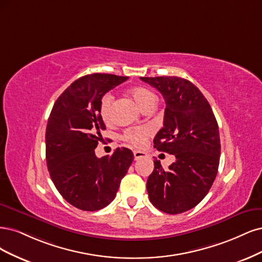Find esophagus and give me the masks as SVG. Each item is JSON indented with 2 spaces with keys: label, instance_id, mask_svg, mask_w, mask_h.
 <instances>
[{
  "label": "esophagus",
  "instance_id": "34e87169",
  "mask_svg": "<svg viewBox=\"0 0 262 262\" xmlns=\"http://www.w3.org/2000/svg\"><path fill=\"white\" fill-rule=\"evenodd\" d=\"M148 155L146 152H143V151H138V150H135L134 151V158L135 160H140L143 158H147Z\"/></svg>",
  "mask_w": 262,
  "mask_h": 262
}]
</instances>
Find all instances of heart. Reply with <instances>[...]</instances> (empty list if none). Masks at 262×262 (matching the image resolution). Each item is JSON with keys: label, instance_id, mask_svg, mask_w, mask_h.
I'll use <instances>...</instances> for the list:
<instances>
[{"label": "heart", "instance_id": "b5f03b06", "mask_svg": "<svg viewBox=\"0 0 262 262\" xmlns=\"http://www.w3.org/2000/svg\"><path fill=\"white\" fill-rule=\"evenodd\" d=\"M130 95L133 99L141 108H145L149 104H156V97L150 90L142 88V87H136L132 89ZM113 95L111 92H106L105 95L102 96L100 100V106H99V113L101 119L104 122L111 121L112 116V103H113ZM152 134V129L149 126H140V127H134L126 129L123 134L122 138L132 143L135 147H141L145 145L146 140L148 137L151 136Z\"/></svg>", "mask_w": 262, "mask_h": 262}]
</instances>
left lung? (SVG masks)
<instances>
[{
	"mask_svg": "<svg viewBox=\"0 0 262 262\" xmlns=\"http://www.w3.org/2000/svg\"><path fill=\"white\" fill-rule=\"evenodd\" d=\"M140 79L161 92L166 104L155 148L176 158L167 171L159 160L154 161L147 181L149 199L165 213H183L206 197L215 180L221 155L217 122L207 99L189 80L176 76Z\"/></svg>",
	"mask_w": 262,
	"mask_h": 262,
	"instance_id": "left-lung-1",
	"label": "left lung"
}]
</instances>
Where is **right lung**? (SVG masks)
Returning a JSON list of instances; mask_svg holds the SVG:
<instances>
[{
  "label": "right lung",
  "mask_w": 262,
  "mask_h": 262,
  "mask_svg": "<svg viewBox=\"0 0 262 262\" xmlns=\"http://www.w3.org/2000/svg\"><path fill=\"white\" fill-rule=\"evenodd\" d=\"M127 76L91 74L75 80L57 98L48 120V170L62 197L83 211H97L115 198L134 161L132 150L117 148L112 156L97 158L95 149L105 129L100 100L127 80Z\"/></svg>",
  "instance_id": "obj_1"
}]
</instances>
